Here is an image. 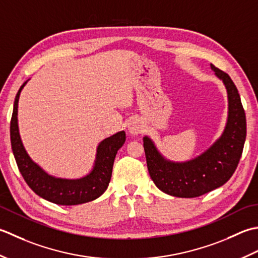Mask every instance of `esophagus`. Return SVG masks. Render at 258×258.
Listing matches in <instances>:
<instances>
[{"label": "esophagus", "mask_w": 258, "mask_h": 258, "mask_svg": "<svg viewBox=\"0 0 258 258\" xmlns=\"http://www.w3.org/2000/svg\"><path fill=\"white\" fill-rule=\"evenodd\" d=\"M128 130L131 135L137 136L144 131V124L141 122V120L133 119L130 120V122L128 123Z\"/></svg>", "instance_id": "esophagus-1"}]
</instances>
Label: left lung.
Listing matches in <instances>:
<instances>
[{"instance_id": "1", "label": "left lung", "mask_w": 258, "mask_h": 258, "mask_svg": "<svg viewBox=\"0 0 258 258\" xmlns=\"http://www.w3.org/2000/svg\"><path fill=\"white\" fill-rule=\"evenodd\" d=\"M226 87L228 117L222 136L196 158L183 162L166 159L149 137L144 148L149 175L155 185L168 195L194 198L214 190L229 180L237 168L246 139V117L237 88L227 73L210 64Z\"/></svg>"}]
</instances>
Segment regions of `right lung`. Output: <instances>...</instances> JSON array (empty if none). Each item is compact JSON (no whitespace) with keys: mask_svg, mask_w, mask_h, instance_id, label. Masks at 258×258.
I'll use <instances>...</instances> for the list:
<instances>
[{"mask_svg":"<svg viewBox=\"0 0 258 258\" xmlns=\"http://www.w3.org/2000/svg\"><path fill=\"white\" fill-rule=\"evenodd\" d=\"M28 81L21 86L15 97L11 125H10L12 151L21 175L36 195L56 205L72 206V205L94 201L107 190L111 179L115 155L124 144L125 133L119 131L99 144L92 170L85 177L78 179H66V178H56L49 175L30 158L19 133V98Z\"/></svg>","mask_w":258,"mask_h":258,"instance_id":"obj_1","label":"right lung"}]
</instances>
